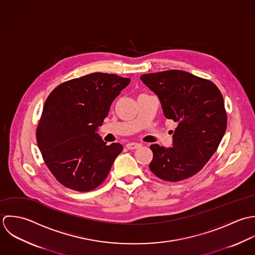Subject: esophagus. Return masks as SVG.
I'll return each instance as SVG.
<instances>
[{
	"label": "esophagus",
	"mask_w": 255,
	"mask_h": 255,
	"mask_svg": "<svg viewBox=\"0 0 255 255\" xmlns=\"http://www.w3.org/2000/svg\"><path fill=\"white\" fill-rule=\"evenodd\" d=\"M140 146H141V145L138 144V143H128V144L126 145V147H127L128 150H135V149H138Z\"/></svg>",
	"instance_id": "34e87169"
}]
</instances>
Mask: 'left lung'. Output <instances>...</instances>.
I'll list each match as a JSON object with an SVG mask.
<instances>
[{
  "instance_id": "1",
  "label": "left lung",
  "mask_w": 255,
  "mask_h": 255,
  "mask_svg": "<svg viewBox=\"0 0 255 255\" xmlns=\"http://www.w3.org/2000/svg\"><path fill=\"white\" fill-rule=\"evenodd\" d=\"M141 80L157 96L164 116L177 123L172 147L150 146V169L165 181L191 177L217 151L227 129L220 90L212 82L180 70L144 74Z\"/></svg>"
}]
</instances>
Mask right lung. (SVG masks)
I'll return each mask as SVG.
<instances>
[{"instance_id":"right-lung-1","label":"right lung","mask_w":255,"mask_h":255,"mask_svg":"<svg viewBox=\"0 0 255 255\" xmlns=\"http://www.w3.org/2000/svg\"><path fill=\"white\" fill-rule=\"evenodd\" d=\"M129 83V78L93 73L59 85L47 98L36 140L45 164L65 187L91 191L108 175L123 146L106 145L97 132Z\"/></svg>"}]
</instances>
